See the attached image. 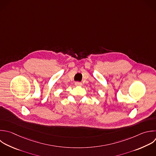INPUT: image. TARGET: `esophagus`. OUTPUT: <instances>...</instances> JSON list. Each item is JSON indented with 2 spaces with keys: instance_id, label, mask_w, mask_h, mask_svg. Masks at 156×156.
<instances>
[{
  "instance_id": "34e87169",
  "label": "esophagus",
  "mask_w": 156,
  "mask_h": 156,
  "mask_svg": "<svg viewBox=\"0 0 156 156\" xmlns=\"http://www.w3.org/2000/svg\"><path fill=\"white\" fill-rule=\"evenodd\" d=\"M75 85H79V86H81L82 85V83L80 82H75Z\"/></svg>"
}]
</instances>
